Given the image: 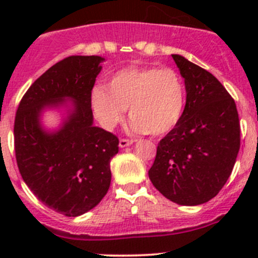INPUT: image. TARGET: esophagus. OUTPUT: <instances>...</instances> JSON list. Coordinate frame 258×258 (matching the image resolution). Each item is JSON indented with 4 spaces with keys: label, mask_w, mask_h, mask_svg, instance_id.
Here are the masks:
<instances>
[{
    "label": "esophagus",
    "mask_w": 258,
    "mask_h": 258,
    "mask_svg": "<svg viewBox=\"0 0 258 258\" xmlns=\"http://www.w3.org/2000/svg\"><path fill=\"white\" fill-rule=\"evenodd\" d=\"M134 140H124V139H122V140H119V144H118V146L121 148H124V147H127V146H131V145H134Z\"/></svg>",
    "instance_id": "1"
}]
</instances>
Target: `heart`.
<instances>
[{"mask_svg": "<svg viewBox=\"0 0 258 258\" xmlns=\"http://www.w3.org/2000/svg\"><path fill=\"white\" fill-rule=\"evenodd\" d=\"M90 103L98 123L113 130L130 108L135 132L165 135L178 123L186 106V88L171 69L128 67L91 91Z\"/></svg>", "mask_w": 258, "mask_h": 258, "instance_id": "obj_1", "label": "heart"}]
</instances>
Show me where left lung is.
Listing matches in <instances>:
<instances>
[{"instance_id": "1", "label": "left lung", "mask_w": 258, "mask_h": 258, "mask_svg": "<svg viewBox=\"0 0 258 258\" xmlns=\"http://www.w3.org/2000/svg\"><path fill=\"white\" fill-rule=\"evenodd\" d=\"M172 58L184 79L186 106L158 144L148 177L170 201L197 206L230 177L240 150V121L235 101L212 74L183 56Z\"/></svg>"}]
</instances>
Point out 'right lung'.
<instances>
[{
    "label": "right lung",
    "mask_w": 258,
    "mask_h": 258,
    "mask_svg": "<svg viewBox=\"0 0 258 258\" xmlns=\"http://www.w3.org/2000/svg\"><path fill=\"white\" fill-rule=\"evenodd\" d=\"M101 56H71L48 69L21 100L15 152L28 188L43 205L69 217L97 206L110 188V162L118 139L93 124L90 96L102 70ZM57 110L59 126L43 124Z\"/></svg>",
    "instance_id": "right-lung-1"
}]
</instances>
